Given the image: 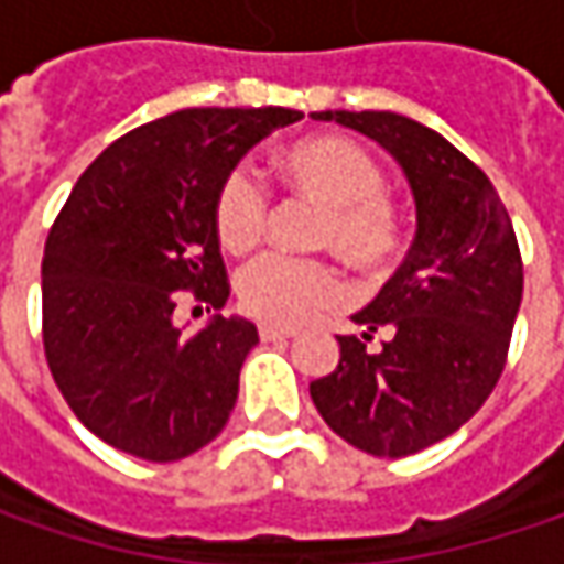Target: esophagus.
I'll list each match as a JSON object with an SVG mask.
<instances>
[{
	"label": "esophagus",
	"mask_w": 564,
	"mask_h": 564,
	"mask_svg": "<svg viewBox=\"0 0 564 564\" xmlns=\"http://www.w3.org/2000/svg\"><path fill=\"white\" fill-rule=\"evenodd\" d=\"M257 333H260L263 341H285V338L294 336V329H289V326H275V323H260Z\"/></svg>",
	"instance_id": "1"
}]
</instances>
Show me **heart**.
<instances>
[{"label": "heart", "mask_w": 564, "mask_h": 564, "mask_svg": "<svg viewBox=\"0 0 564 564\" xmlns=\"http://www.w3.org/2000/svg\"><path fill=\"white\" fill-rule=\"evenodd\" d=\"M279 172L294 194L314 200L323 216L316 223V248L336 250L358 272L389 270L404 241V213L386 194L379 163L355 141L319 134L282 150ZM270 200L248 169H228L213 194V231L231 253L250 250L267 226ZM235 292L250 316L297 326L341 301V279L323 260L263 253L235 279Z\"/></svg>", "instance_id": "1"}]
</instances>
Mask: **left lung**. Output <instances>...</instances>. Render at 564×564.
<instances>
[{"label": "left lung", "mask_w": 564, "mask_h": 564, "mask_svg": "<svg viewBox=\"0 0 564 564\" xmlns=\"http://www.w3.org/2000/svg\"><path fill=\"white\" fill-rule=\"evenodd\" d=\"M386 147L408 175L417 235L399 272L338 336L341 358L311 382L319 417L377 458H404L452 436L489 399L509 358L524 263L509 213L480 165L395 112H314ZM377 328L390 338L369 348Z\"/></svg>", "instance_id": "obj_1"}]
</instances>
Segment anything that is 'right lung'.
<instances>
[{
    "label": "right lung",
    "mask_w": 564,
    "mask_h": 564,
    "mask_svg": "<svg viewBox=\"0 0 564 564\" xmlns=\"http://www.w3.org/2000/svg\"><path fill=\"white\" fill-rule=\"evenodd\" d=\"M297 119L282 106L182 109L109 143L77 178L43 250V348L58 392L102 443L178 462L223 433L257 326L216 314L185 336L175 307L182 292L226 307L216 185Z\"/></svg>",
    "instance_id": "1"
}]
</instances>
